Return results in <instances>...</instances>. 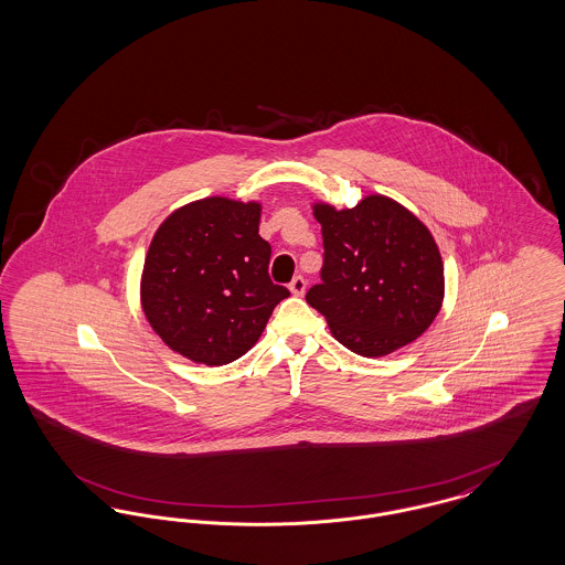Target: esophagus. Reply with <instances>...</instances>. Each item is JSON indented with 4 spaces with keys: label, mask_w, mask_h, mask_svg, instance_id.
Listing matches in <instances>:
<instances>
[{
    "label": "esophagus",
    "mask_w": 565,
    "mask_h": 565,
    "mask_svg": "<svg viewBox=\"0 0 565 565\" xmlns=\"http://www.w3.org/2000/svg\"><path fill=\"white\" fill-rule=\"evenodd\" d=\"M305 288H307V281L298 275V277H295L292 279V284H290V292L295 296H302L305 295Z\"/></svg>",
    "instance_id": "1"
}]
</instances>
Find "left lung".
I'll return each mask as SVG.
<instances>
[{
    "label": "left lung",
    "instance_id": "left-lung-1",
    "mask_svg": "<svg viewBox=\"0 0 565 565\" xmlns=\"http://www.w3.org/2000/svg\"><path fill=\"white\" fill-rule=\"evenodd\" d=\"M322 224V284L307 292L330 334L364 358H381L422 337L445 298V267L430 228L385 194L355 207L313 201Z\"/></svg>",
    "mask_w": 565,
    "mask_h": 565
}]
</instances>
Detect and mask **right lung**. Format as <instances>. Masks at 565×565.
<instances>
[{
	"label": "right lung",
	"instance_id": "1",
	"mask_svg": "<svg viewBox=\"0 0 565 565\" xmlns=\"http://www.w3.org/2000/svg\"><path fill=\"white\" fill-rule=\"evenodd\" d=\"M263 203L205 196L167 215L146 252L139 302L162 343L222 366L252 350L290 292L269 279Z\"/></svg>",
	"mask_w": 565,
	"mask_h": 565
}]
</instances>
